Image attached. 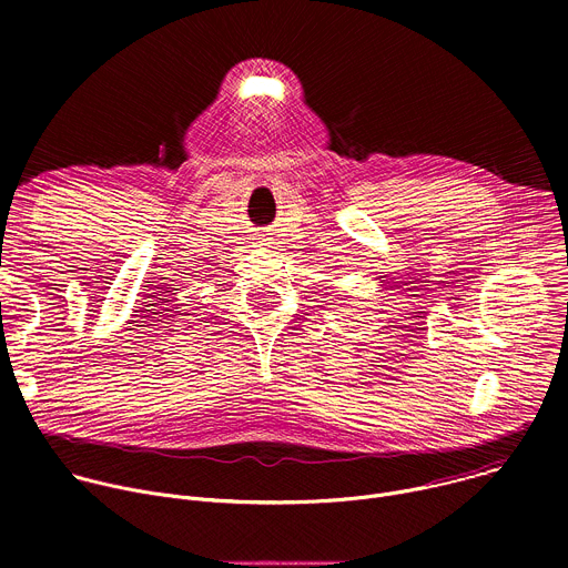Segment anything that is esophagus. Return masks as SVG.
<instances>
[{
	"instance_id": "obj_1",
	"label": "esophagus",
	"mask_w": 568,
	"mask_h": 568,
	"mask_svg": "<svg viewBox=\"0 0 568 568\" xmlns=\"http://www.w3.org/2000/svg\"><path fill=\"white\" fill-rule=\"evenodd\" d=\"M258 240V247H267L270 242H267V237H256Z\"/></svg>"
}]
</instances>
